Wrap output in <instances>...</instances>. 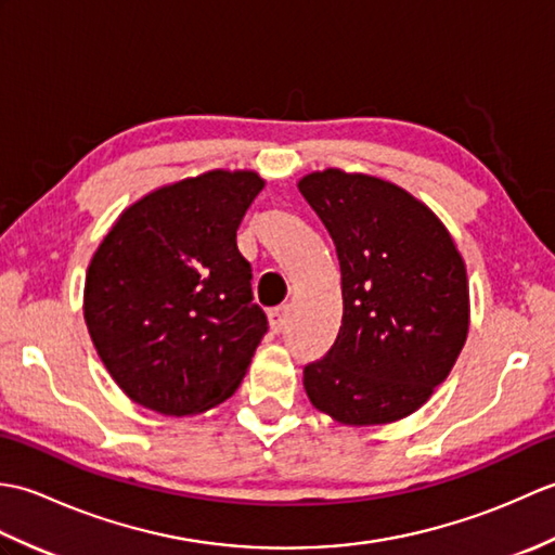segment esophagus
Returning <instances> with one entry per match:
<instances>
[{"instance_id": "esophagus-1", "label": "esophagus", "mask_w": 555, "mask_h": 555, "mask_svg": "<svg viewBox=\"0 0 555 555\" xmlns=\"http://www.w3.org/2000/svg\"><path fill=\"white\" fill-rule=\"evenodd\" d=\"M286 317H288V305H281V308L271 310V312H269V326H271V332H274V334L284 332Z\"/></svg>"}]
</instances>
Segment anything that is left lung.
Listing matches in <instances>:
<instances>
[{"label": "left lung", "mask_w": 555, "mask_h": 555, "mask_svg": "<svg viewBox=\"0 0 555 555\" xmlns=\"http://www.w3.org/2000/svg\"><path fill=\"white\" fill-rule=\"evenodd\" d=\"M298 191L340 264L336 344L305 367L310 403L346 427L391 424L446 382L469 332L465 259L434 211L370 173L324 169Z\"/></svg>", "instance_id": "8db88e82"}]
</instances>
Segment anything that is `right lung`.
<instances>
[{"instance_id":"right-lung-1","label":"right lung","mask_w":555,"mask_h":555,"mask_svg":"<svg viewBox=\"0 0 555 555\" xmlns=\"http://www.w3.org/2000/svg\"><path fill=\"white\" fill-rule=\"evenodd\" d=\"M264 179L211 169L128 205L90 259L82 314L116 386L147 410L199 415L241 386L267 334L235 231Z\"/></svg>"}]
</instances>
